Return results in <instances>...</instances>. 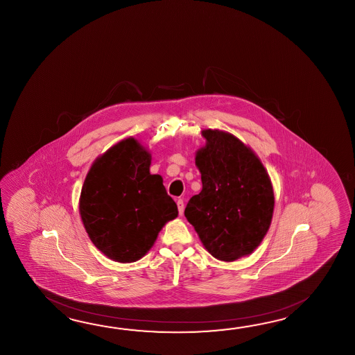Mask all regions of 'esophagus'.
<instances>
[{"label": "esophagus", "instance_id": "34e87169", "mask_svg": "<svg viewBox=\"0 0 355 355\" xmlns=\"http://www.w3.org/2000/svg\"><path fill=\"white\" fill-rule=\"evenodd\" d=\"M176 204H178L179 214H182V213H184V200H182V199H178V200H176Z\"/></svg>", "mask_w": 355, "mask_h": 355}]
</instances>
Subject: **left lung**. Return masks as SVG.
I'll return each mask as SVG.
<instances>
[{"label":"left lung","mask_w":355,"mask_h":355,"mask_svg":"<svg viewBox=\"0 0 355 355\" xmlns=\"http://www.w3.org/2000/svg\"><path fill=\"white\" fill-rule=\"evenodd\" d=\"M203 136L207 144L196 157L203 189L190 198L184 214L213 257L234 261L257 249L270 227L272 182L236 137L211 129Z\"/></svg>","instance_id":"left-lung-1"}]
</instances>
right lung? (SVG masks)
I'll use <instances>...</instances> for the list:
<instances>
[{"instance_id": "add662e5", "label": "right lung", "mask_w": 355, "mask_h": 355, "mask_svg": "<svg viewBox=\"0 0 355 355\" xmlns=\"http://www.w3.org/2000/svg\"><path fill=\"white\" fill-rule=\"evenodd\" d=\"M151 156L135 138L115 144L94 162L83 182L80 213L91 241L106 257L132 263L146 255L178 205Z\"/></svg>"}]
</instances>
